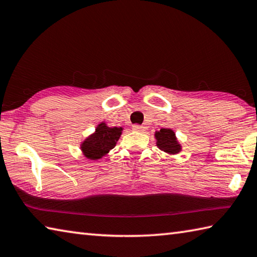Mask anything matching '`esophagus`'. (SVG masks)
<instances>
[{"instance_id": "1", "label": "esophagus", "mask_w": 257, "mask_h": 257, "mask_svg": "<svg viewBox=\"0 0 257 257\" xmlns=\"http://www.w3.org/2000/svg\"><path fill=\"white\" fill-rule=\"evenodd\" d=\"M132 130L134 131V132H143V131H144V127H143V126H141V125L135 124V125H133V126H132Z\"/></svg>"}]
</instances>
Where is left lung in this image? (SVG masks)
<instances>
[{
    "label": "left lung",
    "instance_id": "obj_1",
    "mask_svg": "<svg viewBox=\"0 0 257 257\" xmlns=\"http://www.w3.org/2000/svg\"><path fill=\"white\" fill-rule=\"evenodd\" d=\"M154 138L157 141V147L161 151L166 152L170 156H174L181 152L182 145L178 141L176 137V132L171 128H161L160 131H156Z\"/></svg>",
    "mask_w": 257,
    "mask_h": 257
}]
</instances>
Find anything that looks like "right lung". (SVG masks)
Segmentation results:
<instances>
[{
	"label": "right lung",
	"mask_w": 257,
	"mask_h": 257,
	"mask_svg": "<svg viewBox=\"0 0 257 257\" xmlns=\"http://www.w3.org/2000/svg\"><path fill=\"white\" fill-rule=\"evenodd\" d=\"M122 132V126L109 127L105 120H103L96 126L95 132L80 143L81 153L91 161H97L115 148Z\"/></svg>",
	"instance_id": "right-lung-1"
}]
</instances>
